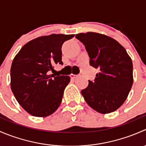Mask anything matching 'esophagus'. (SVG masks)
Returning a JSON list of instances; mask_svg holds the SVG:
<instances>
[{
	"label": "esophagus",
	"instance_id": "esophagus-1",
	"mask_svg": "<svg viewBox=\"0 0 146 146\" xmlns=\"http://www.w3.org/2000/svg\"><path fill=\"white\" fill-rule=\"evenodd\" d=\"M70 77L72 79H75V78H77V77H78V76H77V75H74V74H70Z\"/></svg>",
	"mask_w": 146,
	"mask_h": 146
}]
</instances>
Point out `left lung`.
<instances>
[{
    "label": "left lung",
    "mask_w": 146,
    "mask_h": 146,
    "mask_svg": "<svg viewBox=\"0 0 146 146\" xmlns=\"http://www.w3.org/2000/svg\"><path fill=\"white\" fill-rule=\"evenodd\" d=\"M76 39L83 44L90 65L98 68L94 81L81 94L92 109L103 114L112 112L123 104L133 85V64L126 49L117 41L95 32L80 33Z\"/></svg>",
    "instance_id": "left-lung-1"
}]
</instances>
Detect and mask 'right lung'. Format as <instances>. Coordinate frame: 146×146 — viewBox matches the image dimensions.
Segmentation results:
<instances>
[{
    "label": "right lung",
    "instance_id": "1",
    "mask_svg": "<svg viewBox=\"0 0 146 146\" xmlns=\"http://www.w3.org/2000/svg\"><path fill=\"white\" fill-rule=\"evenodd\" d=\"M75 35L40 36L27 42L13 61L11 90L19 104L35 117H47L58 109L69 76L51 74L63 64L61 47Z\"/></svg>",
    "mask_w": 146,
    "mask_h": 146
}]
</instances>
